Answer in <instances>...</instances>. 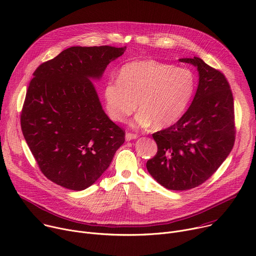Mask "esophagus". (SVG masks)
I'll list each match as a JSON object with an SVG mask.
<instances>
[{
    "mask_svg": "<svg viewBox=\"0 0 256 256\" xmlns=\"http://www.w3.org/2000/svg\"><path fill=\"white\" fill-rule=\"evenodd\" d=\"M138 138V134H132V132H126V141H132L134 140V138Z\"/></svg>",
    "mask_w": 256,
    "mask_h": 256,
    "instance_id": "34e87169",
    "label": "esophagus"
}]
</instances>
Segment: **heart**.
Wrapping results in <instances>:
<instances>
[{"label":"heart","mask_w":256,"mask_h":256,"mask_svg":"<svg viewBox=\"0 0 256 256\" xmlns=\"http://www.w3.org/2000/svg\"><path fill=\"white\" fill-rule=\"evenodd\" d=\"M189 68L155 60L132 61L120 69L118 80L106 82L105 106L110 118L122 122L138 108L134 124L164 128L176 122L187 109L195 90Z\"/></svg>","instance_id":"b5f03b06"}]
</instances>
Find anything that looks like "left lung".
<instances>
[{
    "instance_id": "1",
    "label": "left lung",
    "mask_w": 256,
    "mask_h": 256,
    "mask_svg": "<svg viewBox=\"0 0 256 256\" xmlns=\"http://www.w3.org/2000/svg\"><path fill=\"white\" fill-rule=\"evenodd\" d=\"M180 61L198 69L196 95L174 124L152 134L158 150L146 164L149 174L174 191L207 180L233 149L236 138L233 92L224 74L198 57Z\"/></svg>"
}]
</instances>
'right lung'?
<instances>
[{
	"instance_id": "add662e5",
	"label": "right lung",
	"mask_w": 256,
	"mask_h": 256,
	"mask_svg": "<svg viewBox=\"0 0 256 256\" xmlns=\"http://www.w3.org/2000/svg\"><path fill=\"white\" fill-rule=\"evenodd\" d=\"M126 49L72 47L34 72L21 130L40 172L61 187H90L124 142V130L106 115L90 78H100Z\"/></svg>"
}]
</instances>
